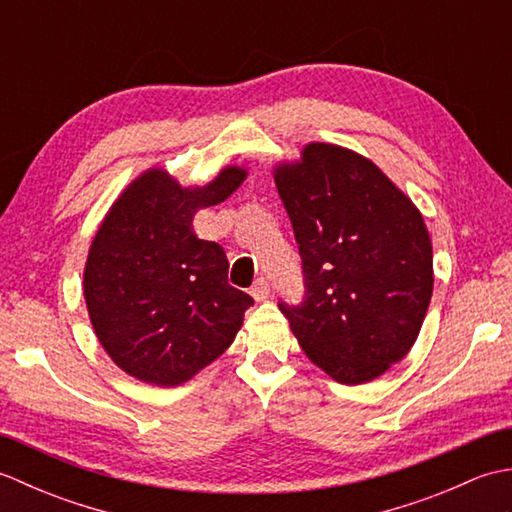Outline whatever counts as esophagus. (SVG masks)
<instances>
[{
	"label": "esophagus",
	"instance_id": "obj_1",
	"mask_svg": "<svg viewBox=\"0 0 512 512\" xmlns=\"http://www.w3.org/2000/svg\"><path fill=\"white\" fill-rule=\"evenodd\" d=\"M250 295H253V299H255V301H264V299H268V297H270V286H268V281H266V279H257V281H255V286L250 288Z\"/></svg>",
	"mask_w": 512,
	"mask_h": 512
}]
</instances>
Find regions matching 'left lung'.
<instances>
[{
  "instance_id": "1",
  "label": "left lung",
  "mask_w": 512,
  "mask_h": 512,
  "mask_svg": "<svg viewBox=\"0 0 512 512\" xmlns=\"http://www.w3.org/2000/svg\"><path fill=\"white\" fill-rule=\"evenodd\" d=\"M299 244V306L281 301L301 350L336 383L383 376L416 343L433 292L420 211L372 160L328 143L275 169Z\"/></svg>"
}]
</instances>
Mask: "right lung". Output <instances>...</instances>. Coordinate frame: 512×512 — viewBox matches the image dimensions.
Wrapping results in <instances>:
<instances>
[{
	"label": "right lung",
	"instance_id": "right-lung-1",
	"mask_svg": "<svg viewBox=\"0 0 512 512\" xmlns=\"http://www.w3.org/2000/svg\"><path fill=\"white\" fill-rule=\"evenodd\" d=\"M246 178L224 167L204 187L149 169L118 195L94 235L83 295L103 350L125 374L176 387L233 343L246 292L228 284L220 244L193 233V215L224 202Z\"/></svg>",
	"mask_w": 512,
	"mask_h": 512
}]
</instances>
